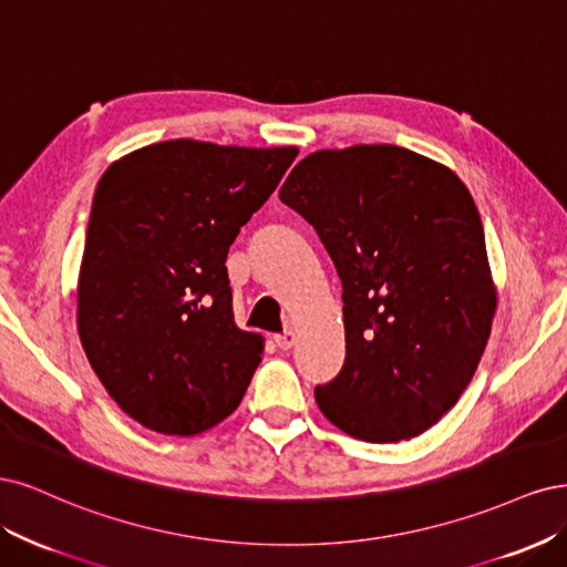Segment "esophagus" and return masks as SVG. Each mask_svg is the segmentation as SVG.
Listing matches in <instances>:
<instances>
[{
    "mask_svg": "<svg viewBox=\"0 0 567 567\" xmlns=\"http://www.w3.org/2000/svg\"><path fill=\"white\" fill-rule=\"evenodd\" d=\"M276 343H278V349H282V351H289L291 346L297 343V334H295V332H285V334H278V337H276Z\"/></svg>",
    "mask_w": 567,
    "mask_h": 567,
    "instance_id": "esophagus-1",
    "label": "esophagus"
}]
</instances>
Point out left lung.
Listing matches in <instances>:
<instances>
[{
  "mask_svg": "<svg viewBox=\"0 0 567 567\" xmlns=\"http://www.w3.org/2000/svg\"><path fill=\"white\" fill-rule=\"evenodd\" d=\"M280 199L343 287L346 360L316 389L320 412L368 443L424 433L468 386L497 308L471 193L445 164L381 143L310 153Z\"/></svg>",
  "mask_w": 567,
  "mask_h": 567,
  "instance_id": "left-lung-1",
  "label": "left lung"
}]
</instances>
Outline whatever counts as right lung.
<instances>
[{
    "label": "right lung",
    "instance_id": "right-lung-1",
    "mask_svg": "<svg viewBox=\"0 0 567 567\" xmlns=\"http://www.w3.org/2000/svg\"><path fill=\"white\" fill-rule=\"evenodd\" d=\"M297 153L176 138L101 176L78 330L105 391L145 429L195 435L240 405L264 337L233 320L228 247Z\"/></svg>",
    "mask_w": 567,
    "mask_h": 567
}]
</instances>
